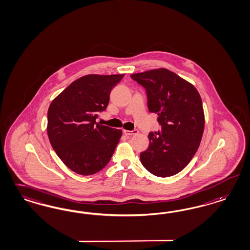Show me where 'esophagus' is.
I'll list each match as a JSON object with an SVG mask.
<instances>
[{
	"instance_id": "esophagus-1",
	"label": "esophagus",
	"mask_w": 250,
	"mask_h": 250,
	"mask_svg": "<svg viewBox=\"0 0 250 250\" xmlns=\"http://www.w3.org/2000/svg\"><path fill=\"white\" fill-rule=\"evenodd\" d=\"M138 133V130H124V134L126 136H135Z\"/></svg>"
}]
</instances>
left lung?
I'll list each match as a JSON object with an SVG mask.
<instances>
[{"label":"left lung","mask_w":250,"mask_h":250,"mask_svg":"<svg viewBox=\"0 0 250 250\" xmlns=\"http://www.w3.org/2000/svg\"><path fill=\"white\" fill-rule=\"evenodd\" d=\"M146 89L147 108L161 126L148 134L149 146L140 161L150 173L168 177L182 171L195 155L204 131L202 101L196 87L160 68L131 75Z\"/></svg>","instance_id":"obj_1"}]
</instances>
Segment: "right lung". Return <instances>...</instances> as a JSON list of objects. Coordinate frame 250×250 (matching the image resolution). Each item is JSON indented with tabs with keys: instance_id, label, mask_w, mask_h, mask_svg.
Returning a JSON list of instances; mask_svg holds the SVG:
<instances>
[{
	"instance_id": "right-lung-1",
	"label": "right lung",
	"mask_w": 250,
	"mask_h": 250,
	"mask_svg": "<svg viewBox=\"0 0 250 250\" xmlns=\"http://www.w3.org/2000/svg\"><path fill=\"white\" fill-rule=\"evenodd\" d=\"M124 75H87L71 83L48 110L47 132L56 154L73 172L91 175L110 162L122 131L96 123Z\"/></svg>"
}]
</instances>
